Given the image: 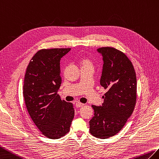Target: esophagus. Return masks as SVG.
<instances>
[{"mask_svg":"<svg viewBox=\"0 0 159 159\" xmlns=\"http://www.w3.org/2000/svg\"><path fill=\"white\" fill-rule=\"evenodd\" d=\"M84 105V103H80V102H77V103H75V106L76 107H83Z\"/></svg>","mask_w":159,"mask_h":159,"instance_id":"esophagus-1","label":"esophagus"}]
</instances>
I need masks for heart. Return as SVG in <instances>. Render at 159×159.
Instances as JSON below:
<instances>
[{
	"label": "heart",
	"mask_w": 159,
	"mask_h": 159,
	"mask_svg": "<svg viewBox=\"0 0 159 159\" xmlns=\"http://www.w3.org/2000/svg\"><path fill=\"white\" fill-rule=\"evenodd\" d=\"M81 63H82V66L84 65H92V62L89 59L86 58H82L81 59Z\"/></svg>",
	"instance_id": "b5f03b06"
}]
</instances>
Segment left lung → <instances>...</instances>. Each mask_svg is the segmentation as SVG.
Masks as SVG:
<instances>
[{
    "mask_svg": "<svg viewBox=\"0 0 159 159\" xmlns=\"http://www.w3.org/2000/svg\"><path fill=\"white\" fill-rule=\"evenodd\" d=\"M103 56L100 84L107 93L101 106L92 105L94 116L90 133L107 139L117 134L133 114L137 98V79L132 62L124 53L111 47L97 49Z\"/></svg>",
    "mask_w": 159,
    "mask_h": 159,
    "instance_id": "1",
    "label": "left lung"
}]
</instances>
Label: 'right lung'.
I'll return each mask as SVG.
<instances>
[{
	"label": "right lung",
	"mask_w": 159,
	"mask_h": 159,
	"mask_svg": "<svg viewBox=\"0 0 159 159\" xmlns=\"http://www.w3.org/2000/svg\"><path fill=\"white\" fill-rule=\"evenodd\" d=\"M70 48L43 49L34 54L26 69L23 94L28 112L41 133L59 139L70 130L73 103L57 94L62 82L60 61Z\"/></svg>",
	"instance_id": "right-lung-1"
}]
</instances>
